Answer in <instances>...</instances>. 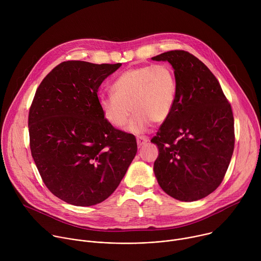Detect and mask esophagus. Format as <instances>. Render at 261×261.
Here are the masks:
<instances>
[{
	"mask_svg": "<svg viewBox=\"0 0 261 261\" xmlns=\"http://www.w3.org/2000/svg\"><path fill=\"white\" fill-rule=\"evenodd\" d=\"M136 141H137L138 146H142L143 144H145L148 141V138L145 137V136H137Z\"/></svg>",
	"mask_w": 261,
	"mask_h": 261,
	"instance_id": "1",
	"label": "esophagus"
}]
</instances>
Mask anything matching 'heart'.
<instances>
[{
    "label": "heart",
    "mask_w": 261,
    "mask_h": 261,
    "mask_svg": "<svg viewBox=\"0 0 261 261\" xmlns=\"http://www.w3.org/2000/svg\"><path fill=\"white\" fill-rule=\"evenodd\" d=\"M113 94H102L99 106L104 119L116 128L126 126L139 134L154 122L161 124L170 116L176 95L174 70L168 64L130 68L117 77L111 86Z\"/></svg>",
    "instance_id": "obj_1"
}]
</instances>
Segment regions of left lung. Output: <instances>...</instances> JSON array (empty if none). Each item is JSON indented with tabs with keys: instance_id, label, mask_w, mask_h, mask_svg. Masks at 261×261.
Wrapping results in <instances>:
<instances>
[{
	"instance_id": "1",
	"label": "left lung",
	"mask_w": 261,
	"mask_h": 261,
	"mask_svg": "<svg viewBox=\"0 0 261 261\" xmlns=\"http://www.w3.org/2000/svg\"><path fill=\"white\" fill-rule=\"evenodd\" d=\"M152 60L169 62L177 82L171 114L151 139L159 148L155 175L169 196L201 199L219 187L232 157L230 103L211 70L190 53L170 50Z\"/></svg>"
}]
</instances>
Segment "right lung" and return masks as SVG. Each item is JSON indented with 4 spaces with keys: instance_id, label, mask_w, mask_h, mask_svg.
<instances>
[{
    "instance_id": "obj_1",
    "label": "right lung",
    "mask_w": 261,
    "mask_h": 261,
    "mask_svg": "<svg viewBox=\"0 0 261 261\" xmlns=\"http://www.w3.org/2000/svg\"><path fill=\"white\" fill-rule=\"evenodd\" d=\"M121 65L63 62L35 93L28 122L32 157L48 190L67 203L104 201L136 155L135 136L110 125L99 106L100 85Z\"/></svg>"
}]
</instances>
